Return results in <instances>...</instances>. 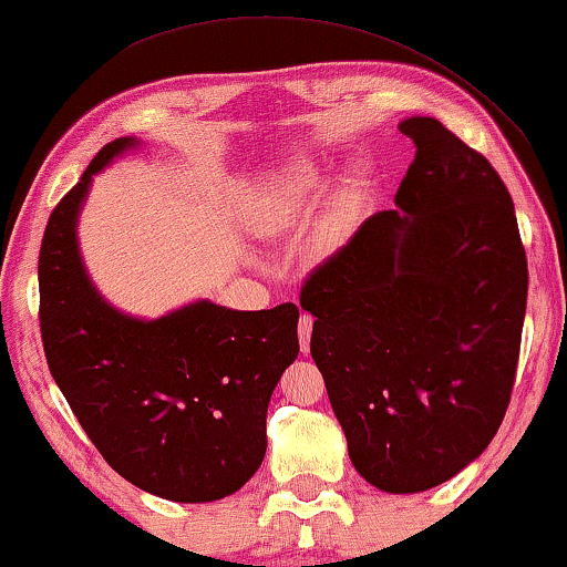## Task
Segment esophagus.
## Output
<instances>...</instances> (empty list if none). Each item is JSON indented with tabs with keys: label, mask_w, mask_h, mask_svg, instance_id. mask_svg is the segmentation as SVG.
<instances>
[{
	"label": "esophagus",
	"mask_w": 567,
	"mask_h": 567,
	"mask_svg": "<svg viewBox=\"0 0 567 567\" xmlns=\"http://www.w3.org/2000/svg\"><path fill=\"white\" fill-rule=\"evenodd\" d=\"M310 333H313V316L302 313L298 321V337H300V349L308 354L310 349Z\"/></svg>",
	"instance_id": "34e87169"
}]
</instances>
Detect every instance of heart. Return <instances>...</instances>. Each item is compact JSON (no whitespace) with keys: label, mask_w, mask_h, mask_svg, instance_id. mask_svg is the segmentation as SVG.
I'll list each match as a JSON object with an SVG mask.
<instances>
[{"label":"heart","mask_w":567,"mask_h":567,"mask_svg":"<svg viewBox=\"0 0 567 567\" xmlns=\"http://www.w3.org/2000/svg\"><path fill=\"white\" fill-rule=\"evenodd\" d=\"M321 185H323L321 174H318L313 166H308V164L295 166L292 172L282 174V177L267 189L265 203H261L267 226L282 228L292 218H298V215L302 210H308L310 203L316 200Z\"/></svg>","instance_id":"b5f03b06"}]
</instances>
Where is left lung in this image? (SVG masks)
Segmentation results:
<instances>
[{"mask_svg": "<svg viewBox=\"0 0 567 567\" xmlns=\"http://www.w3.org/2000/svg\"><path fill=\"white\" fill-rule=\"evenodd\" d=\"M395 193L310 269L300 308L349 457L388 493L434 488L496 436L526 313V254L512 195L481 151L434 117Z\"/></svg>", "mask_w": 567, "mask_h": 567, "instance_id": "8db88e82", "label": "left lung"}]
</instances>
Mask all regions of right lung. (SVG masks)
<instances>
[{"label": "right lung", "instance_id": "right-lung-1", "mask_svg": "<svg viewBox=\"0 0 567 567\" xmlns=\"http://www.w3.org/2000/svg\"><path fill=\"white\" fill-rule=\"evenodd\" d=\"M97 151L48 218L38 285L48 370L117 475L154 496L205 504L241 488L267 452V405L295 362L298 306L195 302L158 321L117 313L86 280L76 213L92 174L133 146Z\"/></svg>", "mask_w": 567, "mask_h": 567}]
</instances>
